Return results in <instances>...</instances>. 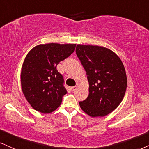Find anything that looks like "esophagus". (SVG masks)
Instances as JSON below:
<instances>
[{
    "label": "esophagus",
    "mask_w": 149,
    "mask_h": 149,
    "mask_svg": "<svg viewBox=\"0 0 149 149\" xmlns=\"http://www.w3.org/2000/svg\"><path fill=\"white\" fill-rule=\"evenodd\" d=\"M77 88V86H73V87H71L70 90H71V91L73 92V91H76Z\"/></svg>",
    "instance_id": "34e87169"
}]
</instances>
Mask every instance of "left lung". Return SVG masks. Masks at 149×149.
<instances>
[{"label": "left lung", "mask_w": 149, "mask_h": 149, "mask_svg": "<svg viewBox=\"0 0 149 149\" xmlns=\"http://www.w3.org/2000/svg\"><path fill=\"white\" fill-rule=\"evenodd\" d=\"M76 54L85 69L89 95L79 102L91 117H104L117 108L125 95L127 78L122 61L106 47L77 45Z\"/></svg>", "instance_id": "8db88e82"}]
</instances>
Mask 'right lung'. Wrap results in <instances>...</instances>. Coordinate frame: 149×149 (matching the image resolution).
I'll list each match as a JSON object with an SVG mask.
<instances>
[{"mask_svg":"<svg viewBox=\"0 0 149 149\" xmlns=\"http://www.w3.org/2000/svg\"><path fill=\"white\" fill-rule=\"evenodd\" d=\"M75 47L76 44H41L27 54L22 67L21 87L36 111L49 113L59 107L67 91L56 66L74 52Z\"/></svg>","mask_w":149,"mask_h":149,"instance_id":"1","label":"right lung"}]
</instances>
